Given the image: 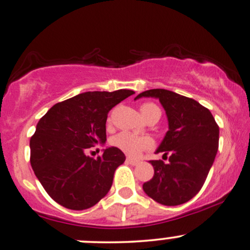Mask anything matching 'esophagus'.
Returning <instances> with one entry per match:
<instances>
[{"mask_svg":"<svg viewBox=\"0 0 250 250\" xmlns=\"http://www.w3.org/2000/svg\"><path fill=\"white\" fill-rule=\"evenodd\" d=\"M127 163H129L130 165H137L138 163H140V161H137V159H134V158L128 157V158H127Z\"/></svg>","mask_w":250,"mask_h":250,"instance_id":"obj_1","label":"esophagus"}]
</instances>
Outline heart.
Wrapping results in <instances>:
<instances>
[{
    "label": "heart",
    "mask_w": 250,
    "mask_h": 250,
    "mask_svg": "<svg viewBox=\"0 0 250 250\" xmlns=\"http://www.w3.org/2000/svg\"><path fill=\"white\" fill-rule=\"evenodd\" d=\"M141 112H142L143 116L148 117L154 113L161 114V109L156 106L155 104L151 102H146L141 106ZM110 144L114 148H117L121 150L122 152L127 154L131 157H136L143 151V150H148L152 148L154 142L150 137L146 136H140V135L133 134L130 131H121V133L116 134L115 136L112 137L110 140Z\"/></svg>",
    "instance_id": "1"
}]
</instances>
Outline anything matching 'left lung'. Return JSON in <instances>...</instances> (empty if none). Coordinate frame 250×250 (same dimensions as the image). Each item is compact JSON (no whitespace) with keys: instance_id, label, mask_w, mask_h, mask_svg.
Listing matches in <instances>:
<instances>
[{"instance_id":"1","label":"left lung","mask_w":250,"mask_h":250,"mask_svg":"<svg viewBox=\"0 0 250 250\" xmlns=\"http://www.w3.org/2000/svg\"><path fill=\"white\" fill-rule=\"evenodd\" d=\"M142 96L159 99L167 112L169 130L156 152L170 155L167 163L150 161L155 173L143 190L162 205H182L205 183L218 152L219 125L211 112L191 98L162 88L142 92L135 99Z\"/></svg>"}]
</instances>
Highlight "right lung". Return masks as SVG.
Returning a JSON list of instances; mask_svg holds the SVG:
<instances>
[{"mask_svg": "<svg viewBox=\"0 0 250 250\" xmlns=\"http://www.w3.org/2000/svg\"><path fill=\"white\" fill-rule=\"evenodd\" d=\"M130 89L86 92L51 107L30 138V163L44 190L59 205L81 211L98 204L113 184L125 156L108 148L98 158L85 152L106 142L108 113Z\"/></svg>", "mask_w": 250, "mask_h": 250, "instance_id": "obj_1", "label": "right lung"}]
</instances>
